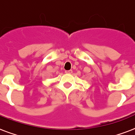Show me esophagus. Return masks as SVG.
I'll use <instances>...</instances> for the list:
<instances>
[{"label":"esophagus","mask_w":135,"mask_h":135,"mask_svg":"<svg viewBox=\"0 0 135 135\" xmlns=\"http://www.w3.org/2000/svg\"><path fill=\"white\" fill-rule=\"evenodd\" d=\"M65 73L66 74H71L72 73V70H65Z\"/></svg>","instance_id":"34e87169"}]
</instances>
